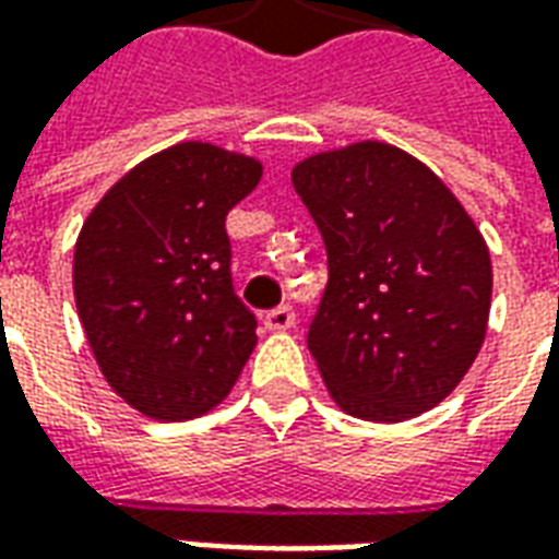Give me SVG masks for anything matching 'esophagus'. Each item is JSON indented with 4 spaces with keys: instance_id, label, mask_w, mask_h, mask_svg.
I'll list each match as a JSON object with an SVG mask.
<instances>
[{
    "instance_id": "esophagus-1",
    "label": "esophagus",
    "mask_w": 559,
    "mask_h": 559,
    "mask_svg": "<svg viewBox=\"0 0 559 559\" xmlns=\"http://www.w3.org/2000/svg\"><path fill=\"white\" fill-rule=\"evenodd\" d=\"M293 323H296V314H293L290 305H281V308H275V311H269V314L263 317V326H266L269 332H284V329H290Z\"/></svg>"
}]
</instances>
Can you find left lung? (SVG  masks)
I'll return each instance as SVG.
<instances>
[{
  "mask_svg": "<svg viewBox=\"0 0 559 559\" xmlns=\"http://www.w3.org/2000/svg\"><path fill=\"white\" fill-rule=\"evenodd\" d=\"M293 188L326 242L308 350L332 401L365 421L437 407L479 356L491 314V254L467 209L380 140L308 155Z\"/></svg>",
  "mask_w": 559,
  "mask_h": 559,
  "instance_id": "8db88e82",
  "label": "left lung"
}]
</instances>
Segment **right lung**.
<instances>
[{"mask_svg": "<svg viewBox=\"0 0 559 559\" xmlns=\"http://www.w3.org/2000/svg\"><path fill=\"white\" fill-rule=\"evenodd\" d=\"M260 176L251 155L185 140L131 167L83 221L80 323L104 380L148 419L215 411L254 350L224 221Z\"/></svg>", "mask_w": 559, "mask_h": 559, "instance_id": "obj_1", "label": "right lung"}]
</instances>
